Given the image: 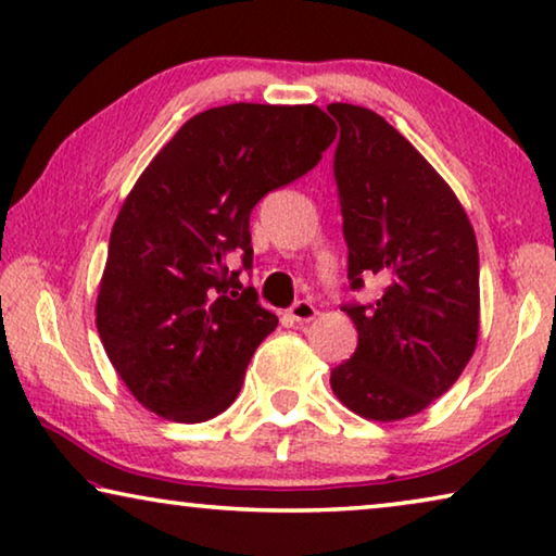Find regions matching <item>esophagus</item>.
<instances>
[{"label": "esophagus", "mask_w": 556, "mask_h": 556, "mask_svg": "<svg viewBox=\"0 0 556 556\" xmlns=\"http://www.w3.org/2000/svg\"><path fill=\"white\" fill-rule=\"evenodd\" d=\"M289 317H292L294 321H312L314 317H317V306H314L312 302L306 300H300L292 304V309H289Z\"/></svg>", "instance_id": "34e87169"}]
</instances>
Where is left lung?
Wrapping results in <instances>:
<instances>
[{
	"label": "left lung",
	"mask_w": 556,
	"mask_h": 556,
	"mask_svg": "<svg viewBox=\"0 0 556 556\" xmlns=\"http://www.w3.org/2000/svg\"><path fill=\"white\" fill-rule=\"evenodd\" d=\"M339 124L334 179L350 289L377 277V302L342 309L357 352L331 369L337 400L375 421L427 409L457 382L479 334V252L450 185L367 106H327Z\"/></svg>",
	"instance_id": "left-lung-1"
}]
</instances>
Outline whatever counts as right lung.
Listing matches in <instances>:
<instances>
[{
    "mask_svg": "<svg viewBox=\"0 0 556 556\" xmlns=\"http://www.w3.org/2000/svg\"><path fill=\"white\" fill-rule=\"evenodd\" d=\"M337 127L319 106L227 104L194 114L124 199L97 294L104 352L139 404L206 421L237 400L277 327L242 269L250 214L314 169ZM243 267L231 270L230 264Z\"/></svg>",
    "mask_w": 556,
    "mask_h": 556,
    "instance_id": "right-lung-1",
    "label": "right lung"
}]
</instances>
